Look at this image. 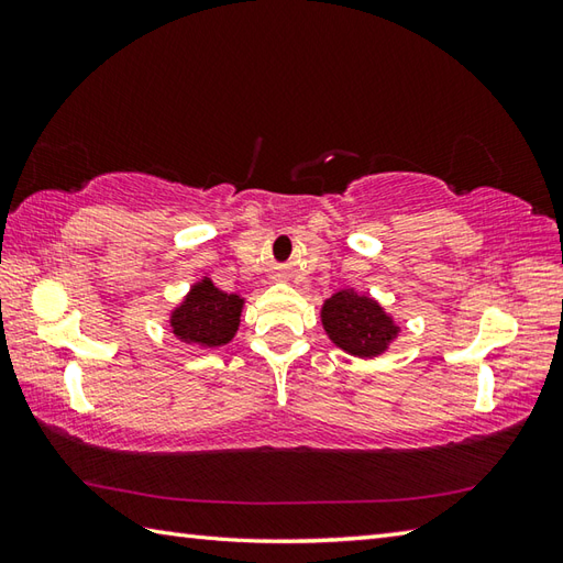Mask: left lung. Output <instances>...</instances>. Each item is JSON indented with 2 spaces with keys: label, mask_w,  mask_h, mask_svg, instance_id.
I'll return each mask as SVG.
<instances>
[{
  "label": "left lung",
  "mask_w": 563,
  "mask_h": 563,
  "mask_svg": "<svg viewBox=\"0 0 563 563\" xmlns=\"http://www.w3.org/2000/svg\"><path fill=\"white\" fill-rule=\"evenodd\" d=\"M321 327L336 349L355 357H365V361L385 353L401 331L385 312V307L373 297L357 295L353 288L333 292L329 300H324Z\"/></svg>",
  "instance_id": "8db88e82"
}]
</instances>
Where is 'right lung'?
<instances>
[{"instance_id": "1", "label": "right lung", "mask_w": 563, "mask_h": 563, "mask_svg": "<svg viewBox=\"0 0 563 563\" xmlns=\"http://www.w3.org/2000/svg\"><path fill=\"white\" fill-rule=\"evenodd\" d=\"M244 309V297L236 292H222L208 275L190 285L181 305L169 314L172 333L196 349H220L227 345L239 329Z\"/></svg>"}]
</instances>
